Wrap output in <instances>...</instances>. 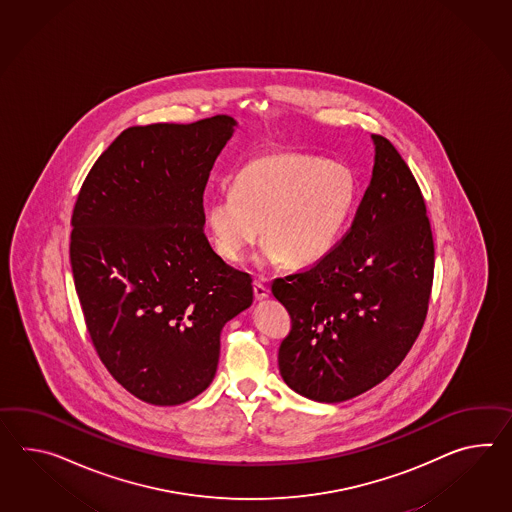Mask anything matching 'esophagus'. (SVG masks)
Listing matches in <instances>:
<instances>
[{
	"label": "esophagus",
	"instance_id": "obj_1",
	"mask_svg": "<svg viewBox=\"0 0 512 512\" xmlns=\"http://www.w3.org/2000/svg\"><path fill=\"white\" fill-rule=\"evenodd\" d=\"M253 294H255V300L262 301L270 296V290L266 285H262L261 281H255L253 283Z\"/></svg>",
	"mask_w": 512,
	"mask_h": 512
}]
</instances>
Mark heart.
Here are the masks:
<instances>
[{"label": "heart", "mask_w": 512, "mask_h": 512, "mask_svg": "<svg viewBox=\"0 0 512 512\" xmlns=\"http://www.w3.org/2000/svg\"><path fill=\"white\" fill-rule=\"evenodd\" d=\"M357 198L346 164L301 151H270L251 159L233 188L212 192L205 224L227 261H244L262 231L261 261L311 266L335 248Z\"/></svg>", "instance_id": "obj_1"}]
</instances>
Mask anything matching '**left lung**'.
Returning a JSON list of instances; mask_svg holds the SVG:
<instances>
[{"label": "left lung", "mask_w": 512, "mask_h": 512, "mask_svg": "<svg viewBox=\"0 0 512 512\" xmlns=\"http://www.w3.org/2000/svg\"><path fill=\"white\" fill-rule=\"evenodd\" d=\"M348 233L322 261L272 283L292 329L279 372L305 398L340 403L398 368L427 314L435 244L420 187L381 135Z\"/></svg>", "instance_id": "obj_1"}]
</instances>
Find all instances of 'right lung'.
<instances>
[{"instance_id": "obj_1", "label": "right lung", "mask_w": 512, "mask_h": 512, "mask_svg": "<svg viewBox=\"0 0 512 512\" xmlns=\"http://www.w3.org/2000/svg\"><path fill=\"white\" fill-rule=\"evenodd\" d=\"M237 122L125 129L88 172L72 214L70 264L88 335L122 387L179 405L209 387L220 333L253 301L251 275L203 233V192Z\"/></svg>"}]
</instances>
